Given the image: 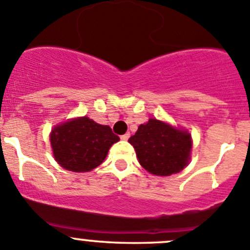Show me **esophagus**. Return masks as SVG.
Segmentation results:
<instances>
[{
	"instance_id": "obj_1",
	"label": "esophagus",
	"mask_w": 250,
	"mask_h": 250,
	"mask_svg": "<svg viewBox=\"0 0 250 250\" xmlns=\"http://www.w3.org/2000/svg\"><path fill=\"white\" fill-rule=\"evenodd\" d=\"M129 137H130L129 133H125V134L121 135V139H122V140H128V139H129Z\"/></svg>"
}]
</instances>
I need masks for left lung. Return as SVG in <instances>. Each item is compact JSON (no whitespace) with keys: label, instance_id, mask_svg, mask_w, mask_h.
I'll return each mask as SVG.
<instances>
[{"label":"left lung","instance_id":"1","mask_svg":"<svg viewBox=\"0 0 250 250\" xmlns=\"http://www.w3.org/2000/svg\"><path fill=\"white\" fill-rule=\"evenodd\" d=\"M128 142L137 152L139 164L156 176H169L187 166L192 150L189 133L150 118L140 125Z\"/></svg>","mask_w":250,"mask_h":250}]
</instances>
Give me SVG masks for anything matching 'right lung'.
Instances as JSON below:
<instances>
[{
    "mask_svg": "<svg viewBox=\"0 0 250 250\" xmlns=\"http://www.w3.org/2000/svg\"><path fill=\"white\" fill-rule=\"evenodd\" d=\"M50 140L61 166L68 171L88 172L105 160L108 149L120 138L108 125L81 117L53 128Z\"/></svg>",
    "mask_w": 250,
    "mask_h": 250,
    "instance_id": "right-lung-1",
    "label": "right lung"
}]
</instances>
